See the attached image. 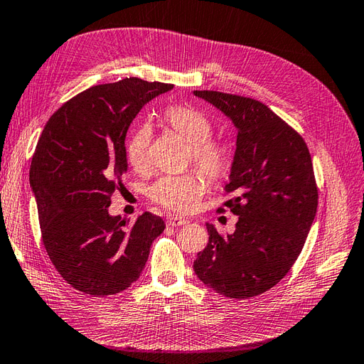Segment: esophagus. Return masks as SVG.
<instances>
[{
  "mask_svg": "<svg viewBox=\"0 0 364 364\" xmlns=\"http://www.w3.org/2000/svg\"><path fill=\"white\" fill-rule=\"evenodd\" d=\"M167 223H168V226L176 228V226H183V225H186V223H190V220L182 217V215H170V217L167 218Z\"/></svg>",
  "mask_w": 364,
  "mask_h": 364,
  "instance_id": "obj_1",
  "label": "esophagus"
}]
</instances>
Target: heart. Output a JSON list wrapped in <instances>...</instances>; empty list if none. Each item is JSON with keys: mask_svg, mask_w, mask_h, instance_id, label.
I'll return each instance as SVG.
<instances>
[{"mask_svg": "<svg viewBox=\"0 0 364 364\" xmlns=\"http://www.w3.org/2000/svg\"><path fill=\"white\" fill-rule=\"evenodd\" d=\"M176 134L188 142V159L200 168L209 179H220L232 164V147L226 139L211 138L213 123L205 114L188 106H171L164 114ZM151 127L139 126L130 136L126 153L135 170H144L150 164ZM208 186L200 173L188 171L183 174H165L150 186V199L171 211L188 213L199 203Z\"/></svg>", "mask_w": 364, "mask_h": 364, "instance_id": "1", "label": "heart"}]
</instances>
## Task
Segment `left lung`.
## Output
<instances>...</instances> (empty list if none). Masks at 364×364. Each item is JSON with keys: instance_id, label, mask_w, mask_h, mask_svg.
I'll return each mask as SVG.
<instances>
[{"instance_id": "left-lung-1", "label": "left lung", "mask_w": 364, "mask_h": 364, "mask_svg": "<svg viewBox=\"0 0 364 364\" xmlns=\"http://www.w3.org/2000/svg\"><path fill=\"white\" fill-rule=\"evenodd\" d=\"M194 95L237 127L225 186L234 199L223 205L238 222L228 235L206 223L209 241L193 267L209 289L230 299H249L277 285L305 245L318 199L311 155L304 138L261 102L218 91Z\"/></svg>"}]
</instances>
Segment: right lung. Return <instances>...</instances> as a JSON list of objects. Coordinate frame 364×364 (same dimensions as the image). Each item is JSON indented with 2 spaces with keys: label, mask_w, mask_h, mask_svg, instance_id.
<instances>
[{
  "label": "right lung",
  "mask_w": 364,
  "mask_h": 364,
  "mask_svg": "<svg viewBox=\"0 0 364 364\" xmlns=\"http://www.w3.org/2000/svg\"><path fill=\"white\" fill-rule=\"evenodd\" d=\"M173 85L138 77L92 86L51 115L30 167L42 241L71 287L109 296L144 269L165 223L151 213L135 223L109 215L111 196L127 171L126 134L142 106Z\"/></svg>",
  "instance_id": "add662e5"
}]
</instances>
